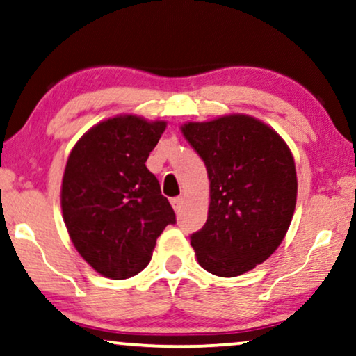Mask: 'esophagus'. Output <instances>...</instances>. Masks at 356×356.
Here are the masks:
<instances>
[{"label":"esophagus","mask_w":356,"mask_h":356,"mask_svg":"<svg viewBox=\"0 0 356 356\" xmlns=\"http://www.w3.org/2000/svg\"><path fill=\"white\" fill-rule=\"evenodd\" d=\"M182 203H184V198H182V197H174V198H170V205H172L174 210H181Z\"/></svg>","instance_id":"1"}]
</instances>
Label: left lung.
Masks as SVG:
<instances>
[{
  "label": "left lung",
  "instance_id": "1",
  "mask_svg": "<svg viewBox=\"0 0 356 356\" xmlns=\"http://www.w3.org/2000/svg\"><path fill=\"white\" fill-rule=\"evenodd\" d=\"M181 131L210 181L205 226L192 234L198 264L216 277H238L272 255L285 239L298 197L290 146L248 113L187 122Z\"/></svg>",
  "mask_w": 356,
  "mask_h": 356
}]
</instances>
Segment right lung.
<instances>
[{
	"label": "right lung",
	"instance_id": "add662e5",
	"mask_svg": "<svg viewBox=\"0 0 356 356\" xmlns=\"http://www.w3.org/2000/svg\"><path fill=\"white\" fill-rule=\"evenodd\" d=\"M168 122L135 113L106 118L76 141L61 181V213L79 255L102 277L125 280L149 264L175 222L146 159Z\"/></svg>",
	"mask_w": 356,
	"mask_h": 356
}]
</instances>
